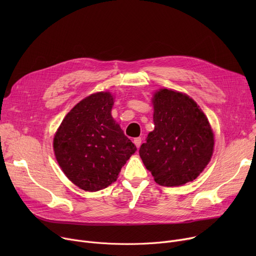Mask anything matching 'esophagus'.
Listing matches in <instances>:
<instances>
[{
    "instance_id": "34e87169",
    "label": "esophagus",
    "mask_w": 256,
    "mask_h": 256,
    "mask_svg": "<svg viewBox=\"0 0 256 256\" xmlns=\"http://www.w3.org/2000/svg\"><path fill=\"white\" fill-rule=\"evenodd\" d=\"M134 143H135V145L137 146V148H139V147H140L141 144H142V139H141L140 137L135 138V139H134Z\"/></svg>"
}]
</instances>
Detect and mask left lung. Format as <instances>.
<instances>
[{
    "label": "left lung",
    "mask_w": 256,
    "mask_h": 256,
    "mask_svg": "<svg viewBox=\"0 0 256 256\" xmlns=\"http://www.w3.org/2000/svg\"><path fill=\"white\" fill-rule=\"evenodd\" d=\"M154 130L140 147V156L154 182L176 186L194 180L214 150V134L199 106L186 94L160 89L154 94Z\"/></svg>",
    "instance_id": "obj_1"
}]
</instances>
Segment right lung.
Listing matches in <instances>:
<instances>
[{"instance_id":"right-lung-1","label":"right lung","mask_w":256,"mask_h":256,"mask_svg":"<svg viewBox=\"0 0 256 256\" xmlns=\"http://www.w3.org/2000/svg\"><path fill=\"white\" fill-rule=\"evenodd\" d=\"M110 92L93 93L67 113L54 137V152L65 176L96 192L116 182L137 147L111 115Z\"/></svg>"}]
</instances>
